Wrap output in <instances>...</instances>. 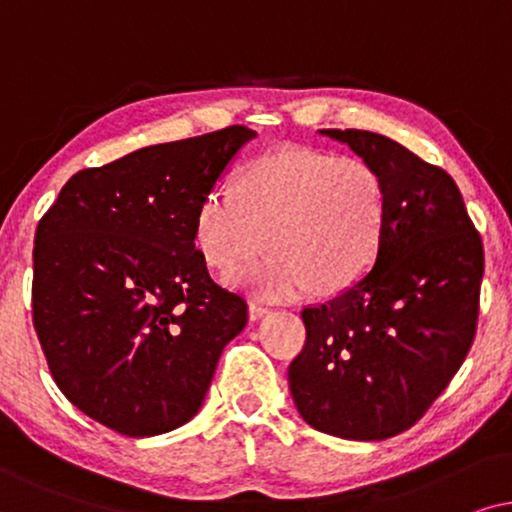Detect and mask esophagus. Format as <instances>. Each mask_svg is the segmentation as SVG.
<instances>
[{
  "label": "esophagus",
  "mask_w": 512,
  "mask_h": 512,
  "mask_svg": "<svg viewBox=\"0 0 512 512\" xmlns=\"http://www.w3.org/2000/svg\"><path fill=\"white\" fill-rule=\"evenodd\" d=\"M271 309L269 306H264V304H260V302H250V306H248V313H250V320H257V318H262V316H267Z\"/></svg>",
  "instance_id": "esophagus-1"
}]
</instances>
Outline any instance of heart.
<instances>
[{
  "label": "heart",
  "instance_id": "obj_1",
  "mask_svg": "<svg viewBox=\"0 0 512 512\" xmlns=\"http://www.w3.org/2000/svg\"><path fill=\"white\" fill-rule=\"evenodd\" d=\"M384 231L386 189L370 163L285 147L248 163L234 187L217 185L203 196L194 245L217 276L231 278L264 241L269 255L238 283L285 302L358 283L377 260Z\"/></svg>",
  "mask_w": 512,
  "mask_h": 512
}]
</instances>
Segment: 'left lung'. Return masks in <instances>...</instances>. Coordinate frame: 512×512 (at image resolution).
I'll return each mask as SVG.
<instances>
[{
  "mask_svg": "<svg viewBox=\"0 0 512 512\" xmlns=\"http://www.w3.org/2000/svg\"><path fill=\"white\" fill-rule=\"evenodd\" d=\"M377 170L386 231L372 269L306 306L290 393L306 424L344 440H386L424 417L473 344L482 238L456 182L386 135L325 128Z\"/></svg>",
  "mask_w": 512,
  "mask_h": 512,
  "instance_id": "left-lung-1",
  "label": "left lung"
}]
</instances>
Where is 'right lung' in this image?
<instances>
[{
  "instance_id": "obj_1",
  "label": "right lung",
  "mask_w": 512,
  "mask_h": 512,
  "mask_svg": "<svg viewBox=\"0 0 512 512\" xmlns=\"http://www.w3.org/2000/svg\"><path fill=\"white\" fill-rule=\"evenodd\" d=\"M255 135L229 126L79 170L39 220L34 330L60 391L98 424L149 438L201 410L248 304L210 278L194 220Z\"/></svg>"
}]
</instances>
